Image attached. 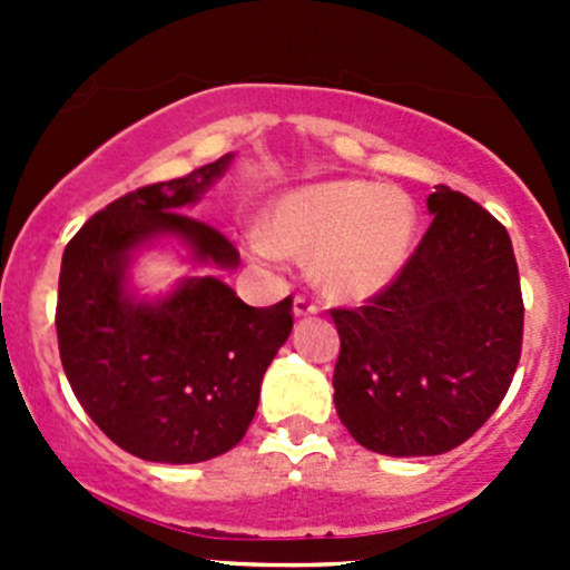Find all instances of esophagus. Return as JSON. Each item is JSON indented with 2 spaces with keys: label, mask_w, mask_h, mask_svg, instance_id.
<instances>
[{
  "label": "esophagus",
  "mask_w": 570,
  "mask_h": 570,
  "mask_svg": "<svg viewBox=\"0 0 570 570\" xmlns=\"http://www.w3.org/2000/svg\"><path fill=\"white\" fill-rule=\"evenodd\" d=\"M320 312V303L312 301L306 295H297L295 297V317H308V314H317Z\"/></svg>",
  "instance_id": "34e87169"
}]
</instances>
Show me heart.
<instances>
[{
  "mask_svg": "<svg viewBox=\"0 0 570 570\" xmlns=\"http://www.w3.org/2000/svg\"><path fill=\"white\" fill-rule=\"evenodd\" d=\"M416 209L394 187L358 178L308 184L281 195L250 237L253 256H312L314 278L338 301H366L386 289L407 262Z\"/></svg>",
  "mask_w": 570,
  "mask_h": 570,
  "instance_id": "heart-1",
  "label": "heart"
}]
</instances>
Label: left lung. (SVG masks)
I'll list each match as a JSON object with an SVG mask.
<instances>
[{
	"label": "left lung",
	"mask_w": 570,
	"mask_h": 570,
	"mask_svg": "<svg viewBox=\"0 0 570 570\" xmlns=\"http://www.w3.org/2000/svg\"><path fill=\"white\" fill-rule=\"evenodd\" d=\"M433 223L386 289L331 308L338 331L333 402L361 446L428 458L461 446L513 383L524 301L510 234L439 184Z\"/></svg>",
	"instance_id": "left-lung-1"
}]
</instances>
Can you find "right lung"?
Segmentation results:
<instances>
[{
    "label": "right lung",
    "mask_w": 570,
    "mask_h": 570,
    "mask_svg": "<svg viewBox=\"0 0 570 570\" xmlns=\"http://www.w3.org/2000/svg\"><path fill=\"white\" fill-rule=\"evenodd\" d=\"M228 159L126 193L62 253L55 314L62 370L101 433L142 461L200 463L237 446L292 331V295L253 308L215 275L187 278L159 303L126 295L129 253L157 234L181 237L198 262L237 267L232 239L181 212Z\"/></svg>",
    "instance_id": "obj_1"
}]
</instances>
